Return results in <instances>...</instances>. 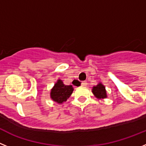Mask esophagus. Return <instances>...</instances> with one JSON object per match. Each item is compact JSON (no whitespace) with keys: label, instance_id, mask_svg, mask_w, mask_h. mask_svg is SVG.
Segmentation results:
<instances>
[{"label":"esophagus","instance_id":"esophagus-1","mask_svg":"<svg viewBox=\"0 0 146 146\" xmlns=\"http://www.w3.org/2000/svg\"><path fill=\"white\" fill-rule=\"evenodd\" d=\"M81 86H87V83H86V81H82V82H81Z\"/></svg>","mask_w":146,"mask_h":146}]
</instances>
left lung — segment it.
Segmentation results:
<instances>
[{"instance_id":"8db88e82","label":"left lung","mask_w":146,"mask_h":146,"mask_svg":"<svg viewBox=\"0 0 146 146\" xmlns=\"http://www.w3.org/2000/svg\"><path fill=\"white\" fill-rule=\"evenodd\" d=\"M93 94L95 98L99 100H102L107 98V92H106V86L101 82H99L96 86H94L92 89Z\"/></svg>"}]
</instances>
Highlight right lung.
Listing matches in <instances>:
<instances>
[{
  "label": "right lung",
  "mask_w": 146,
  "mask_h": 146,
  "mask_svg": "<svg viewBox=\"0 0 146 146\" xmlns=\"http://www.w3.org/2000/svg\"><path fill=\"white\" fill-rule=\"evenodd\" d=\"M72 85H65L63 81L59 78L50 91V98L54 102L62 104L70 98L73 92Z\"/></svg>",
  "instance_id": "1"
}]
</instances>
